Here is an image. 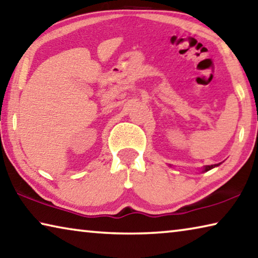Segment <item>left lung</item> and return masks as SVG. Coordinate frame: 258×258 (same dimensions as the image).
Returning a JSON list of instances; mask_svg holds the SVG:
<instances>
[{
    "instance_id": "1",
    "label": "left lung",
    "mask_w": 258,
    "mask_h": 258,
    "mask_svg": "<svg viewBox=\"0 0 258 258\" xmlns=\"http://www.w3.org/2000/svg\"><path fill=\"white\" fill-rule=\"evenodd\" d=\"M219 164H221V163H217V164H212V166H206L205 168H204V170H202V171H208V170H210V169H213V168H215V167H218L219 166Z\"/></svg>"
}]
</instances>
